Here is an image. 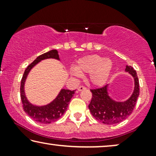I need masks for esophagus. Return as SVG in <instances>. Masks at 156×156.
Returning a JSON list of instances; mask_svg holds the SVG:
<instances>
[{
    "instance_id": "esophagus-1",
    "label": "esophagus",
    "mask_w": 156,
    "mask_h": 156,
    "mask_svg": "<svg viewBox=\"0 0 156 156\" xmlns=\"http://www.w3.org/2000/svg\"><path fill=\"white\" fill-rule=\"evenodd\" d=\"M84 89H86V87H83V86H80V87H79L78 88H77V91H82V90H84Z\"/></svg>"
}]
</instances>
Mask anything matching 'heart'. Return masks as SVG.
<instances>
[{
    "mask_svg": "<svg viewBox=\"0 0 156 156\" xmlns=\"http://www.w3.org/2000/svg\"><path fill=\"white\" fill-rule=\"evenodd\" d=\"M113 66L111 59L91 55L78 59L75 67L70 69V73L77 77L82 76V74L89 73V82L94 86L101 87L109 78Z\"/></svg>",
    "mask_w": 156,
    "mask_h": 156,
    "instance_id": "heart-1",
    "label": "heart"
}]
</instances>
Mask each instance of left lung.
<instances>
[{
  "mask_svg": "<svg viewBox=\"0 0 156 156\" xmlns=\"http://www.w3.org/2000/svg\"><path fill=\"white\" fill-rule=\"evenodd\" d=\"M125 72L134 80V88L129 99L118 101L112 99L108 94V84L101 88L91 89L92 98L89 108L92 116L104 124L113 125L125 120L131 114L139 96V82L136 70L131 66L126 65Z\"/></svg>",
  "mask_w": 156,
  "mask_h": 156,
  "instance_id": "obj_1",
  "label": "left lung"
}]
</instances>
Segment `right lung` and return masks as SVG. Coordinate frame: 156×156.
Masks as SVG:
<instances>
[{
	"instance_id": "add662e5",
	"label": "right lung",
	"mask_w": 156,
	"mask_h": 156,
	"mask_svg": "<svg viewBox=\"0 0 156 156\" xmlns=\"http://www.w3.org/2000/svg\"><path fill=\"white\" fill-rule=\"evenodd\" d=\"M48 59H55L60 61L58 51L52 50L38 56L25 70L20 85V97L23 109L32 119L41 123H50L58 120L67 110L69 101L75 92V90L62 89L55 99L46 105L37 106L29 101L25 91V84L28 74L35 65Z\"/></svg>"
}]
</instances>
